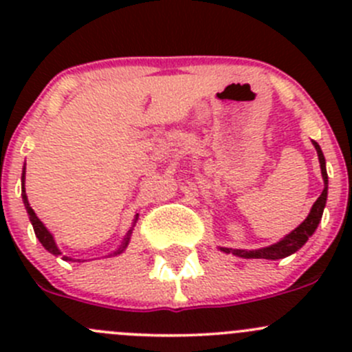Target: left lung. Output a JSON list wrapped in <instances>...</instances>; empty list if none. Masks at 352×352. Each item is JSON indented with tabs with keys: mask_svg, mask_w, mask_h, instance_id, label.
Returning <instances> with one entry per match:
<instances>
[{
	"mask_svg": "<svg viewBox=\"0 0 352 352\" xmlns=\"http://www.w3.org/2000/svg\"><path fill=\"white\" fill-rule=\"evenodd\" d=\"M317 150L318 162H320V170H322V179H324V190H322L320 197L314 202L310 212H308L307 219L301 223L298 228H294L289 235H286L285 239H281L279 242L269 245V247L257 248V250H242V248H226L219 247V250L225 252V254H233L236 257L242 258H267V261H279V258H285L287 255L294 254L296 250H300L307 240L310 239L311 235L317 230L318 223H320L322 214H324L325 202H327V190H329V175L327 168H325V156L322 153L320 146H318L317 141H311Z\"/></svg>",
	"mask_w": 352,
	"mask_h": 352,
	"instance_id": "left-lung-1",
	"label": "left lung"
}]
</instances>
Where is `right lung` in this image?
Masks as SVG:
<instances>
[{"label": "right lung", "instance_id": "add662e5", "mask_svg": "<svg viewBox=\"0 0 352 352\" xmlns=\"http://www.w3.org/2000/svg\"><path fill=\"white\" fill-rule=\"evenodd\" d=\"M22 199H23L25 209H27V212H28V218H30L32 226H34L35 236H37L38 242L42 243V247H44L47 252H51L52 255H56V257H58V255H61L63 261H73V258L67 257V255H63V254H61V250H59L58 245H56V242H54V236H52V233L49 232L47 228H45L44 223H42L41 219L37 218V214H35V211L30 208V204H28L27 194H25V166H23V173H22ZM136 221H138V214H136V218H134V223H133V226H131V230L126 233V236H124V239H122V242H120L119 248H117V250H113L112 254H109L107 257H113V255H119V254H122L124 250H126L127 245H129V242H131V235H133V228H134V225H136ZM73 262H74V261H73ZM76 262H83V261H80V258H76Z\"/></svg>", "mask_w": 352, "mask_h": 352}]
</instances>
